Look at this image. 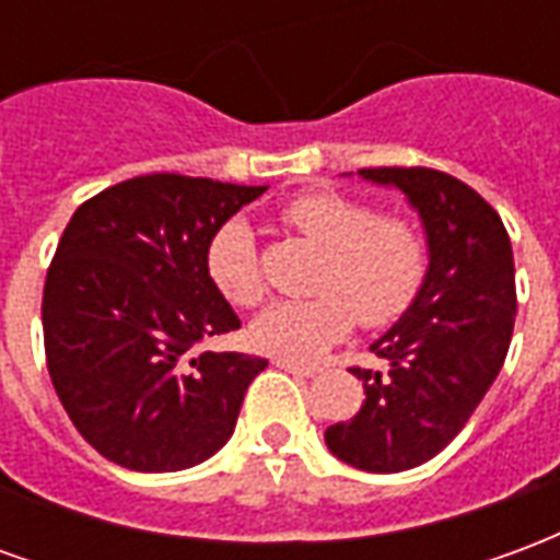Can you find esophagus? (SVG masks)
<instances>
[{
  "label": "esophagus",
  "instance_id": "1",
  "mask_svg": "<svg viewBox=\"0 0 560 560\" xmlns=\"http://www.w3.org/2000/svg\"><path fill=\"white\" fill-rule=\"evenodd\" d=\"M272 363L279 365V369H284V372H291V375H300V377H315L320 369H315V365H303V363H293V360H284V357H276Z\"/></svg>",
  "mask_w": 560,
  "mask_h": 560
}]
</instances>
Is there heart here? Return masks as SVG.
<instances>
[{
  "instance_id": "b5f03b06",
  "label": "heart",
  "mask_w": 560,
  "mask_h": 560,
  "mask_svg": "<svg viewBox=\"0 0 560 560\" xmlns=\"http://www.w3.org/2000/svg\"><path fill=\"white\" fill-rule=\"evenodd\" d=\"M279 219L324 248L308 300H279L252 324L260 351L312 363L351 332L353 320L381 329L408 315L429 276L425 233L405 215H377L372 203L345 191H305ZM207 276L233 305L260 303L267 291L260 245L245 219H231L207 245Z\"/></svg>"
}]
</instances>
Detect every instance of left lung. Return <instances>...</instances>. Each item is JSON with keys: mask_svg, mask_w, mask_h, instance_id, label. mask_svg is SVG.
Masks as SVG:
<instances>
[{"mask_svg": "<svg viewBox=\"0 0 560 560\" xmlns=\"http://www.w3.org/2000/svg\"><path fill=\"white\" fill-rule=\"evenodd\" d=\"M363 179L401 188L429 240L417 303L372 345L384 369L351 372L365 401L329 425L332 456L372 474L438 456L501 372L516 320V267L501 215L470 185L432 167H363Z\"/></svg>", "mask_w": 560, "mask_h": 560, "instance_id": "left-lung-1", "label": "left lung"}]
</instances>
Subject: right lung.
<instances>
[{
  "label": "right lung",
  "instance_id": "1",
  "mask_svg": "<svg viewBox=\"0 0 560 560\" xmlns=\"http://www.w3.org/2000/svg\"><path fill=\"white\" fill-rule=\"evenodd\" d=\"M264 191L147 173L68 221L44 281V353L62 408L104 458L159 474L228 444L267 360L203 351L240 329L207 276V245Z\"/></svg>",
  "mask_w": 560,
  "mask_h": 560
}]
</instances>
